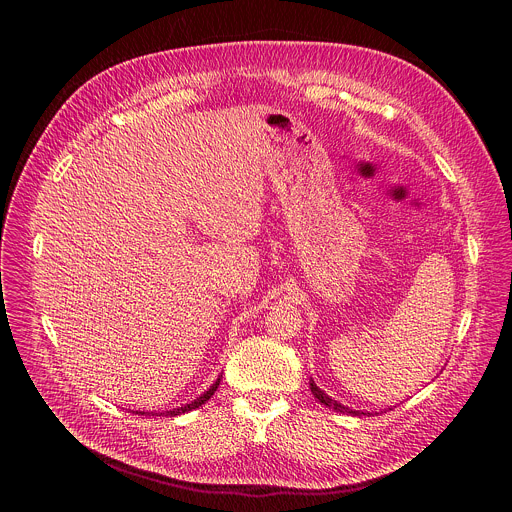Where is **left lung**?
<instances>
[{
    "instance_id": "left-lung-1",
    "label": "left lung",
    "mask_w": 512,
    "mask_h": 512,
    "mask_svg": "<svg viewBox=\"0 0 512 512\" xmlns=\"http://www.w3.org/2000/svg\"><path fill=\"white\" fill-rule=\"evenodd\" d=\"M310 389H312V395H314L322 405H326V407H330V409H334V411H338V413H346V415H367V411H356V409H350V407H346V405L334 401V399L328 397L312 379H310ZM369 415H371V413H369Z\"/></svg>"
}]
</instances>
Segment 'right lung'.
<instances>
[{
	"label": "right lung",
	"mask_w": 512,
	"mask_h": 512,
	"mask_svg": "<svg viewBox=\"0 0 512 512\" xmlns=\"http://www.w3.org/2000/svg\"><path fill=\"white\" fill-rule=\"evenodd\" d=\"M218 385H221V377H218L214 383H212V387L208 389V391H204L200 397H196L194 401H190V403H186V405H182V407H176V409H170V411H164V413H152V415H166V417H176V415H182V413H188V411H192V409H198L200 405H204L212 395H214V391L218 389ZM135 413H145V411H135Z\"/></svg>",
	"instance_id": "1"
}]
</instances>
